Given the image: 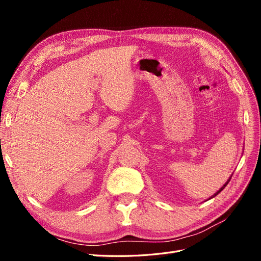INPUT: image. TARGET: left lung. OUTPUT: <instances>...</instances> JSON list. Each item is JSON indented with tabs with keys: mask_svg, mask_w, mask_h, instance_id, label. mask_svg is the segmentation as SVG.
Returning a JSON list of instances; mask_svg holds the SVG:
<instances>
[{
	"mask_svg": "<svg viewBox=\"0 0 261 261\" xmlns=\"http://www.w3.org/2000/svg\"><path fill=\"white\" fill-rule=\"evenodd\" d=\"M231 177H232V175H231V176H230V178H228V179H227V180H226V183H225V184H224V185H223V186H222V187H221V188H220V189H219V191H218V192H217V193H216V194H213V195H212V196H211V197H210V198H209V199H211V198H213V197H216V196H217V195H218V194H219V193H221V192H222V191H223V189H224V187H225V186H226V185H227V184H228V181H230V179H231Z\"/></svg>",
	"mask_w": 261,
	"mask_h": 261,
	"instance_id": "1",
	"label": "left lung"
}]
</instances>
